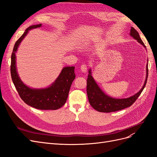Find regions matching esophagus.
I'll return each instance as SVG.
<instances>
[{"mask_svg":"<svg viewBox=\"0 0 157 157\" xmlns=\"http://www.w3.org/2000/svg\"><path fill=\"white\" fill-rule=\"evenodd\" d=\"M87 69H88V67L86 64H82L81 66H80V70H81L82 73H86Z\"/></svg>","mask_w":157,"mask_h":157,"instance_id":"obj_1","label":"esophagus"}]
</instances>
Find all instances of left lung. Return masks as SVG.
Masks as SVG:
<instances>
[{
    "mask_svg": "<svg viewBox=\"0 0 157 157\" xmlns=\"http://www.w3.org/2000/svg\"><path fill=\"white\" fill-rule=\"evenodd\" d=\"M130 35L136 39L137 42L143 45L146 48L143 41L141 40L138 32H137L134 27H131ZM88 75L87 78V86L86 92L88 95V98L89 103L95 110L102 113H111L117 111L122 110L128 107H130L134 103L136 99L140 96V95L144 89L147 77H148V59L146 65V78L144 86H142L140 91L136 94L133 95L127 98L117 99L109 96L104 93L102 90L99 87L96 82L95 81L92 76L91 69L88 71Z\"/></svg>",
    "mask_w": 157,
    "mask_h": 157,
    "instance_id": "obj_1",
    "label": "left lung"
}]
</instances>
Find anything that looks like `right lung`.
Masks as SVG:
<instances>
[{"instance_id": "obj_1", "label": "right lung", "mask_w": 157, "mask_h": 157, "mask_svg": "<svg viewBox=\"0 0 157 157\" xmlns=\"http://www.w3.org/2000/svg\"><path fill=\"white\" fill-rule=\"evenodd\" d=\"M42 24L29 27L13 46L11 56L10 72L13 83L22 100L28 105L40 110H56L65 103L72 82L75 78V67H65L50 86L45 88H31L23 83L19 77L16 68V53L21 42L33 29Z\"/></svg>"}]
</instances>
